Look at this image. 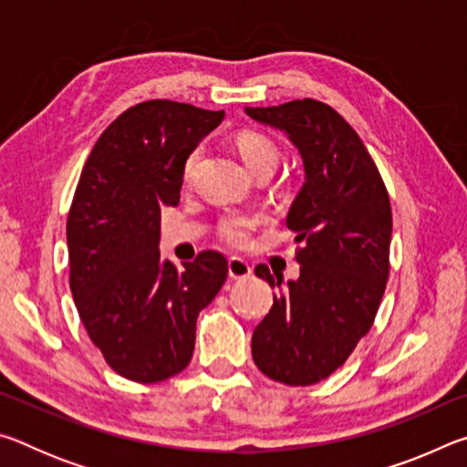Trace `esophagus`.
Returning <instances> with one entry per match:
<instances>
[{"mask_svg": "<svg viewBox=\"0 0 467 467\" xmlns=\"http://www.w3.org/2000/svg\"><path fill=\"white\" fill-rule=\"evenodd\" d=\"M228 275L234 280L247 278V275H251V265L241 257H231L228 259Z\"/></svg>", "mask_w": 467, "mask_h": 467, "instance_id": "34e87169", "label": "esophagus"}]
</instances>
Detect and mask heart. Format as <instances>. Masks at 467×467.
Instances as JSON below:
<instances>
[{
    "instance_id": "heart-1",
    "label": "heart",
    "mask_w": 467,
    "mask_h": 467,
    "mask_svg": "<svg viewBox=\"0 0 467 467\" xmlns=\"http://www.w3.org/2000/svg\"><path fill=\"white\" fill-rule=\"evenodd\" d=\"M236 150L243 158L244 167L251 172L257 169H275L280 162V150L274 144L270 138H265L264 133L257 131H241L236 136ZM197 156H200V148H195L192 154L185 158L183 164V177H192V171L197 162ZM259 224L257 216H228L224 218L223 226H220V234L223 239L236 247H243L244 243L249 241V234L253 228Z\"/></svg>"
}]
</instances>
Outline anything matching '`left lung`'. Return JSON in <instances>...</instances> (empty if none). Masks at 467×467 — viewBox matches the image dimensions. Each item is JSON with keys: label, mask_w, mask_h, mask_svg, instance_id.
<instances>
[{"label": "left lung", "mask_w": 467, "mask_h": 467, "mask_svg": "<svg viewBox=\"0 0 467 467\" xmlns=\"http://www.w3.org/2000/svg\"><path fill=\"white\" fill-rule=\"evenodd\" d=\"M244 113L282 131L305 169L286 218L295 243H303L300 275L274 280L265 265L255 267L278 295L253 331V360L274 381L313 385L373 326L389 274V195L358 133L331 107L305 99Z\"/></svg>", "instance_id": "obj_1"}]
</instances>
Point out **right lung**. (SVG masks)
<instances>
[{
  "label": "right lung",
  "instance_id": "add662e5",
  "mask_svg": "<svg viewBox=\"0 0 467 467\" xmlns=\"http://www.w3.org/2000/svg\"><path fill=\"white\" fill-rule=\"evenodd\" d=\"M224 110L148 100L102 131L67 216L69 288L109 367L158 383L193 357L197 315L226 280V259L203 251L175 267L161 257V208L177 205L185 158Z\"/></svg>",
  "mask_w": 467,
  "mask_h": 467
}]
</instances>
